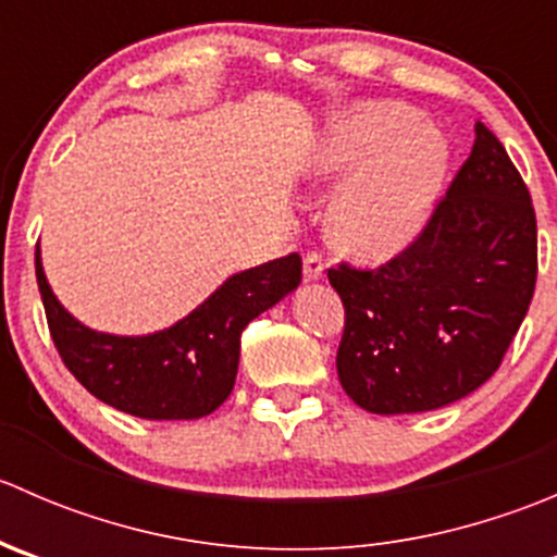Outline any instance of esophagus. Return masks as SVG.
Segmentation results:
<instances>
[{
    "label": "esophagus",
    "instance_id": "34e87169",
    "mask_svg": "<svg viewBox=\"0 0 557 557\" xmlns=\"http://www.w3.org/2000/svg\"><path fill=\"white\" fill-rule=\"evenodd\" d=\"M323 258L318 256V252H307L305 256V280H320L323 277Z\"/></svg>",
    "mask_w": 557,
    "mask_h": 557
}]
</instances>
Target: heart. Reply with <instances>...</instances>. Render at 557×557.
I'll use <instances>...</instances> for the list:
<instances>
[{
    "instance_id": "b5f03b06",
    "label": "heart",
    "mask_w": 557,
    "mask_h": 557,
    "mask_svg": "<svg viewBox=\"0 0 557 557\" xmlns=\"http://www.w3.org/2000/svg\"><path fill=\"white\" fill-rule=\"evenodd\" d=\"M320 177H350L329 210L331 239L377 261L418 234L447 170V145L407 104L372 102L329 123L312 156Z\"/></svg>"
}]
</instances>
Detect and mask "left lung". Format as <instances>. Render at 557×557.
<instances>
[{
    "mask_svg": "<svg viewBox=\"0 0 557 557\" xmlns=\"http://www.w3.org/2000/svg\"><path fill=\"white\" fill-rule=\"evenodd\" d=\"M471 156L429 223L377 269L342 261L336 374L374 414L429 412L502 367L536 285V212L496 134L476 123Z\"/></svg>",
    "mask_w": 557,
    "mask_h": 557,
    "instance_id": "left-lung-1",
    "label": "left lung"
}]
</instances>
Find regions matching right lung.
<instances>
[{
	"instance_id": "obj_1",
	"label": "right lung",
	"mask_w": 557,
	"mask_h": 557,
	"mask_svg": "<svg viewBox=\"0 0 557 557\" xmlns=\"http://www.w3.org/2000/svg\"><path fill=\"white\" fill-rule=\"evenodd\" d=\"M37 285L50 336L64 367L91 396L145 420H196L232 393L245 325L301 283V256L232 274L188 318L148 336H115L72 318L45 280L37 247Z\"/></svg>"
}]
</instances>
